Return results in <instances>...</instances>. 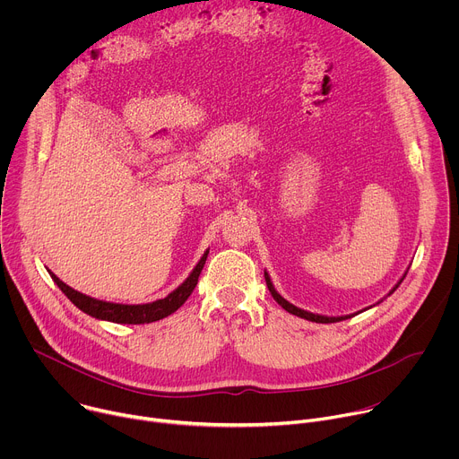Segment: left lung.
Instances as JSON below:
<instances>
[{"label":"left lung","mask_w":459,"mask_h":459,"mask_svg":"<svg viewBox=\"0 0 459 459\" xmlns=\"http://www.w3.org/2000/svg\"><path fill=\"white\" fill-rule=\"evenodd\" d=\"M407 276V273L403 274V278ZM403 278L392 287V290L388 292V296L394 292L398 287H400V283L403 281ZM265 281H267V287H269V290H271V294H273V298L287 310V312H290V314H294V316H298V317H303V319H308V321H316V323H336V321H343V319H349V317H352V316H356V314H359V312H363V310H359V312H356V314H349V316H321V314H312V312H308V310H303V308H298L296 305H292V303H289L285 298H281L280 294H278V290L274 289V285H273V281H271V276L265 273Z\"/></svg>","instance_id":"1"}]
</instances>
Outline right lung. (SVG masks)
I'll list each match as a JSON object with an SVG mask.
<instances>
[{
  "label": "right lung",
  "instance_id": "right-lung-1",
  "mask_svg": "<svg viewBox=\"0 0 459 459\" xmlns=\"http://www.w3.org/2000/svg\"><path fill=\"white\" fill-rule=\"evenodd\" d=\"M207 255H209V250H205V254L198 261V265L192 269L188 278L176 290H172L167 298L156 299L152 303H143V305H123V303L96 299V298H91L87 294H82V292L74 290L67 283H63L54 273H48V274L54 280V283L61 289V292L67 296L85 314H89L96 319L112 321V323L143 325V323H152V321H158V319H163V317L170 316L172 312H176L188 299L194 287L198 285V278L204 271Z\"/></svg>",
  "mask_w": 459,
  "mask_h": 459
}]
</instances>
